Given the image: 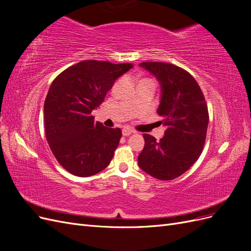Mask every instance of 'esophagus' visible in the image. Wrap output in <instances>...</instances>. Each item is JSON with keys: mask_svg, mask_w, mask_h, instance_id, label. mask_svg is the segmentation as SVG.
<instances>
[{"mask_svg": "<svg viewBox=\"0 0 251 251\" xmlns=\"http://www.w3.org/2000/svg\"><path fill=\"white\" fill-rule=\"evenodd\" d=\"M132 133H133V131L131 130V128H128V127H124L123 128V135L126 136H126H130Z\"/></svg>", "mask_w": 251, "mask_h": 251, "instance_id": "34e87169", "label": "esophagus"}]
</instances>
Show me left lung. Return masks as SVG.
<instances>
[{"label":"left lung","instance_id":"obj_1","mask_svg":"<svg viewBox=\"0 0 251 251\" xmlns=\"http://www.w3.org/2000/svg\"><path fill=\"white\" fill-rule=\"evenodd\" d=\"M139 66L160 83L157 113L166 130L159 141L143 134L144 148L138 165L151 177L173 180L191 168L202 153L209 120L207 104L198 82L182 68L158 62Z\"/></svg>","mask_w":251,"mask_h":251}]
</instances>
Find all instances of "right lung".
<instances>
[{
	"label": "right lung",
	"instance_id": "right-lung-1",
	"mask_svg": "<svg viewBox=\"0 0 251 251\" xmlns=\"http://www.w3.org/2000/svg\"><path fill=\"white\" fill-rule=\"evenodd\" d=\"M132 68V64L82 60L52 81L44 104L45 134L58 163L74 176H93L110 164L123 134L119 127L94 123L91 113Z\"/></svg>",
	"mask_w": 251,
	"mask_h": 251
}]
</instances>
